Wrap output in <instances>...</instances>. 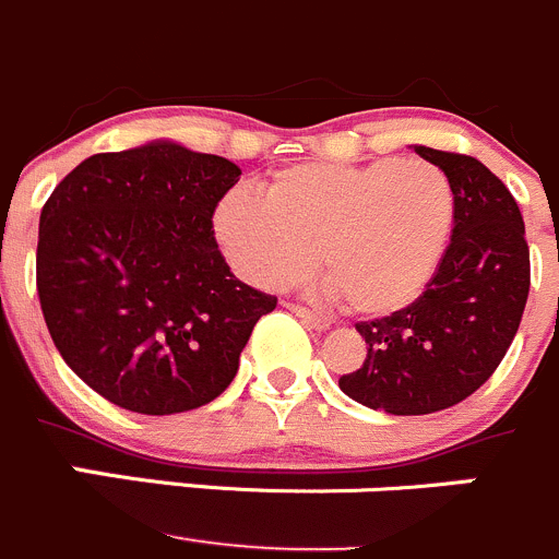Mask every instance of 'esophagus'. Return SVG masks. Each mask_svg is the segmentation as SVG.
I'll return each mask as SVG.
<instances>
[{
  "label": "esophagus",
  "instance_id": "obj_1",
  "mask_svg": "<svg viewBox=\"0 0 559 559\" xmlns=\"http://www.w3.org/2000/svg\"><path fill=\"white\" fill-rule=\"evenodd\" d=\"M292 308V313H295V317H300L302 322L308 324V328H313V330H328L330 328V322L324 317H319V313H313V311H308L306 306H289Z\"/></svg>",
  "mask_w": 559,
  "mask_h": 559
}]
</instances>
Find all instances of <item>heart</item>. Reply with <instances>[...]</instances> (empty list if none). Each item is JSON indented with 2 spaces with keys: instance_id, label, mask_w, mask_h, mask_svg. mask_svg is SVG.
Segmentation results:
<instances>
[{
  "instance_id": "1",
  "label": "heart",
  "mask_w": 559,
  "mask_h": 559,
  "mask_svg": "<svg viewBox=\"0 0 559 559\" xmlns=\"http://www.w3.org/2000/svg\"><path fill=\"white\" fill-rule=\"evenodd\" d=\"M453 207L451 180L426 160L302 164L278 171L267 193H226L215 235L242 278L273 289L308 278L319 251L335 300L357 317H384L426 289Z\"/></svg>"
}]
</instances>
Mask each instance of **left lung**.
Segmentation results:
<instances>
[{"instance_id":"1","label":"left lung","mask_w":559,"mask_h":559,"mask_svg":"<svg viewBox=\"0 0 559 559\" xmlns=\"http://www.w3.org/2000/svg\"><path fill=\"white\" fill-rule=\"evenodd\" d=\"M415 153L451 180V242L424 295L355 324L368 355L338 379L349 399L390 415H429L473 395L513 344L530 295L524 221L506 182L473 155Z\"/></svg>"}]
</instances>
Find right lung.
Masks as SVG:
<instances>
[{"mask_svg":"<svg viewBox=\"0 0 559 559\" xmlns=\"http://www.w3.org/2000/svg\"><path fill=\"white\" fill-rule=\"evenodd\" d=\"M237 180L231 160L155 142L92 155L43 204V319L62 360L111 404L139 415L210 404L278 306L235 278L215 242V207Z\"/></svg>","mask_w":559,"mask_h":559,"instance_id":"1","label":"right lung"}]
</instances>
